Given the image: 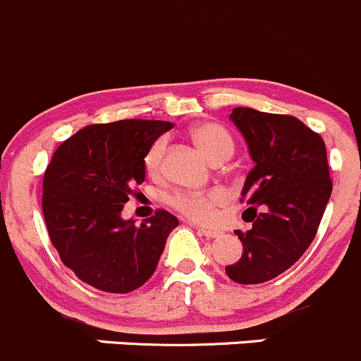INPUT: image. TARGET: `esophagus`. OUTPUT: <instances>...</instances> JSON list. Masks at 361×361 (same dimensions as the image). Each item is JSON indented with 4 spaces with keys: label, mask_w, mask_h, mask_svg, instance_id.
Here are the masks:
<instances>
[{
    "label": "esophagus",
    "mask_w": 361,
    "mask_h": 361,
    "mask_svg": "<svg viewBox=\"0 0 361 361\" xmlns=\"http://www.w3.org/2000/svg\"><path fill=\"white\" fill-rule=\"evenodd\" d=\"M195 229H197V233L201 234V236L209 238V240H213V238H219V236H220V231L206 229V227H195Z\"/></svg>",
    "instance_id": "obj_1"
}]
</instances>
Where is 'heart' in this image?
<instances>
[{
  "instance_id": "heart-1",
  "label": "heart",
  "mask_w": 361,
  "mask_h": 361,
  "mask_svg": "<svg viewBox=\"0 0 361 361\" xmlns=\"http://www.w3.org/2000/svg\"><path fill=\"white\" fill-rule=\"evenodd\" d=\"M190 137L213 162L229 159L234 152L233 135L224 125L216 123V121H202V123L194 125L190 128ZM166 148L167 142L164 137L153 141L148 148L145 155V167L149 174H157L160 171ZM169 202L188 219L197 220V222H209L215 215V209L226 202V194L222 190H208L201 192V194L178 190L169 195Z\"/></svg>"
}]
</instances>
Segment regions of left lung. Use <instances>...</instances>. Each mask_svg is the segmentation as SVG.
Here are the masks:
<instances>
[{
	"mask_svg": "<svg viewBox=\"0 0 361 361\" xmlns=\"http://www.w3.org/2000/svg\"><path fill=\"white\" fill-rule=\"evenodd\" d=\"M229 118L255 166L241 190L252 227L236 231L243 254L226 274L238 284H262L291 268L316 238L331 195L326 146L288 114L234 107Z\"/></svg>",
	"mask_w": 361,
	"mask_h": 361,
	"instance_id": "1",
	"label": "left lung"
}]
</instances>
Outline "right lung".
I'll return each mask as SVG.
<instances>
[{
  "instance_id": "1",
  "label": "right lung",
  "mask_w": 361,
  "mask_h": 361,
  "mask_svg": "<svg viewBox=\"0 0 361 361\" xmlns=\"http://www.w3.org/2000/svg\"><path fill=\"white\" fill-rule=\"evenodd\" d=\"M173 123L120 120L90 125L58 146L44 174L42 212L59 259L106 293L135 291L153 275L178 219L157 209L141 226L121 209L145 181V155Z\"/></svg>"
}]
</instances>
